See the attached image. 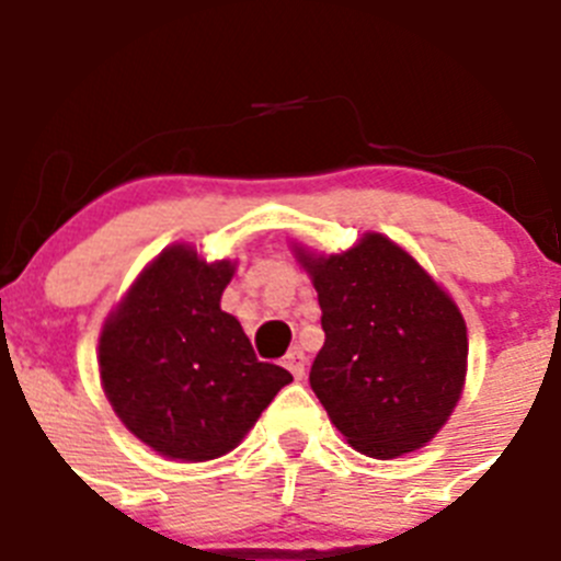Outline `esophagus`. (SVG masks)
<instances>
[{"label": "esophagus", "mask_w": 561, "mask_h": 561, "mask_svg": "<svg viewBox=\"0 0 561 561\" xmlns=\"http://www.w3.org/2000/svg\"><path fill=\"white\" fill-rule=\"evenodd\" d=\"M305 366H307L305 352H301L299 346H293V350L285 355V368L296 377V380H301V377H305Z\"/></svg>", "instance_id": "34e87169"}]
</instances>
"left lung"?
Returning a JSON list of instances; mask_svg holds the SVG:
<instances>
[{
	"label": "left lung",
	"instance_id": "1",
	"mask_svg": "<svg viewBox=\"0 0 561 561\" xmlns=\"http://www.w3.org/2000/svg\"><path fill=\"white\" fill-rule=\"evenodd\" d=\"M296 260L321 305L310 386L357 453L397 458L431 442L467 377V324L408 251L368 231L343 254Z\"/></svg>",
	"mask_w": 561,
	"mask_h": 561
}]
</instances>
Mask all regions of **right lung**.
I'll use <instances>...</instances> for the list:
<instances>
[{"label": "right lung", "mask_w": 561, "mask_h": 561, "mask_svg": "<svg viewBox=\"0 0 561 561\" xmlns=\"http://www.w3.org/2000/svg\"><path fill=\"white\" fill-rule=\"evenodd\" d=\"M231 276L234 262H204L193 245H170L105 321V397L159 456H226L293 380L287 368L256 360L240 321L220 310Z\"/></svg>", "instance_id": "right-lung-1"}]
</instances>
